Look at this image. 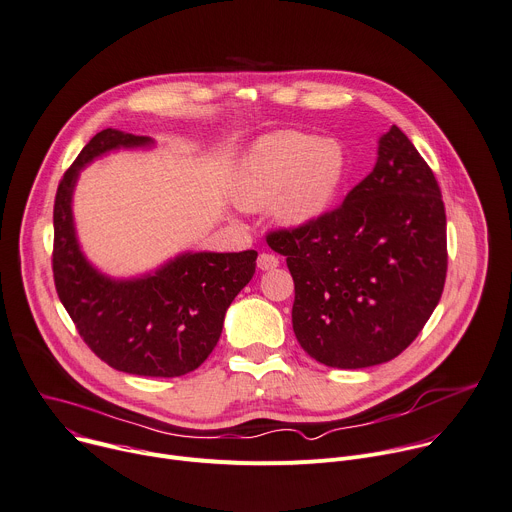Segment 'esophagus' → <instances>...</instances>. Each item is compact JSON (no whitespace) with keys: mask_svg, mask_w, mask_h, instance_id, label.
Returning <instances> with one entry per match:
<instances>
[{"mask_svg":"<svg viewBox=\"0 0 512 512\" xmlns=\"http://www.w3.org/2000/svg\"><path fill=\"white\" fill-rule=\"evenodd\" d=\"M277 265H280V261H277V257H275V255H271V253H261V255L257 257V267H259L261 271L275 269Z\"/></svg>","mask_w":512,"mask_h":512,"instance_id":"34e87169","label":"esophagus"}]
</instances>
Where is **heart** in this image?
Returning <instances> with one entry per match:
<instances>
[{
	"mask_svg": "<svg viewBox=\"0 0 512 512\" xmlns=\"http://www.w3.org/2000/svg\"><path fill=\"white\" fill-rule=\"evenodd\" d=\"M347 173L343 147L333 138L300 130L261 136L237 171L232 192L243 208L259 210L272 200L277 222L298 228L329 212Z\"/></svg>",
	"mask_w": 512,
	"mask_h": 512,
	"instance_id": "heart-1",
	"label": "heart"
}]
</instances>
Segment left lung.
<instances>
[{
    "mask_svg": "<svg viewBox=\"0 0 512 512\" xmlns=\"http://www.w3.org/2000/svg\"><path fill=\"white\" fill-rule=\"evenodd\" d=\"M267 245L294 277L292 327L316 361L359 369L398 357L423 331L447 275L439 183L408 136L392 126L378 161L343 204L280 228Z\"/></svg>",
    "mask_w": 512,
    "mask_h": 512,
    "instance_id": "left-lung-1",
    "label": "left lung"
}]
</instances>
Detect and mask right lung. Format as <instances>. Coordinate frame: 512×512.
I'll return each mask as SVG.
<instances>
[{
    "label": "right lung",
    "mask_w": 512,
    "mask_h": 512,
    "mask_svg": "<svg viewBox=\"0 0 512 512\" xmlns=\"http://www.w3.org/2000/svg\"><path fill=\"white\" fill-rule=\"evenodd\" d=\"M147 145H153L149 136L106 128L65 171L53 212V275L75 329L102 361L132 376L177 378L216 347L226 308L255 273L257 251L183 253L134 280H112L91 265L71 212L79 171L108 151Z\"/></svg>",
    "instance_id": "1"
}]
</instances>
